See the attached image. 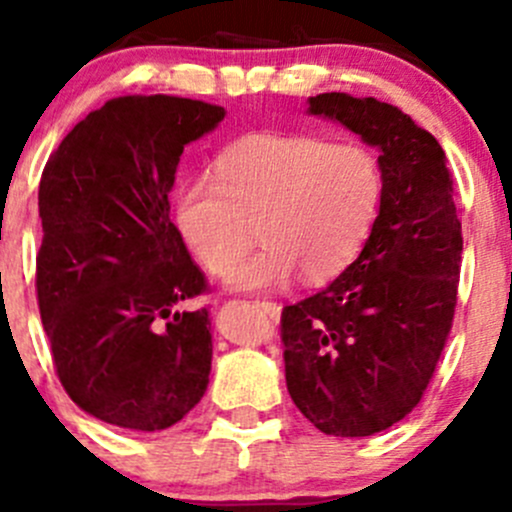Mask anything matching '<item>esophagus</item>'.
<instances>
[{
	"instance_id": "obj_1",
	"label": "esophagus",
	"mask_w": 512,
	"mask_h": 512,
	"mask_svg": "<svg viewBox=\"0 0 512 512\" xmlns=\"http://www.w3.org/2000/svg\"><path fill=\"white\" fill-rule=\"evenodd\" d=\"M257 307L265 309L267 317L275 319V322H277V319H280V314H282V307L277 302H257Z\"/></svg>"
}]
</instances>
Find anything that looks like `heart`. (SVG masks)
Returning a JSON list of instances; mask_svg holds the SVG:
<instances>
[{"label":"heart","mask_w":512,"mask_h":512,"mask_svg":"<svg viewBox=\"0 0 512 512\" xmlns=\"http://www.w3.org/2000/svg\"><path fill=\"white\" fill-rule=\"evenodd\" d=\"M218 180L180 183L173 220L210 275H227L252 245L262 250L230 275L235 289L327 282L364 247L384 195L379 160L364 146L307 133H252L225 148Z\"/></svg>","instance_id":"heart-1"}]
</instances>
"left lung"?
Listing matches in <instances>:
<instances>
[{"label": "left lung", "mask_w": 512, "mask_h": 512, "mask_svg": "<svg viewBox=\"0 0 512 512\" xmlns=\"http://www.w3.org/2000/svg\"><path fill=\"white\" fill-rule=\"evenodd\" d=\"M307 113L379 151L384 195L352 265L282 309L287 391L327 436H374L414 411L451 332L463 250L453 178L436 138L391 103L332 91Z\"/></svg>", "instance_id": "obj_1"}]
</instances>
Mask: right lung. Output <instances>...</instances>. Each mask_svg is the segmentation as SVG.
I'll return each mask as SVG.
<instances>
[{"mask_svg": "<svg viewBox=\"0 0 512 512\" xmlns=\"http://www.w3.org/2000/svg\"><path fill=\"white\" fill-rule=\"evenodd\" d=\"M223 118L193 98H113L41 173V324L61 386L98 421L163 431L208 389L210 314L178 312L208 285L170 223L168 193L183 148Z\"/></svg>", "mask_w": 512, "mask_h": 512, "instance_id": "add662e5", "label": "right lung"}]
</instances>
